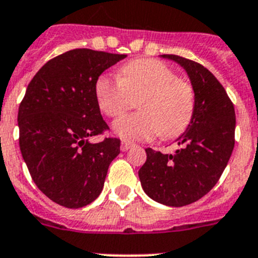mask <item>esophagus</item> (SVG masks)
Returning <instances> with one entry per match:
<instances>
[{
  "label": "esophagus",
  "instance_id": "esophagus-1",
  "mask_svg": "<svg viewBox=\"0 0 258 258\" xmlns=\"http://www.w3.org/2000/svg\"><path fill=\"white\" fill-rule=\"evenodd\" d=\"M132 145H134V144H132V143H130V142H122V144H120V151H122V152L128 151Z\"/></svg>",
  "mask_w": 258,
  "mask_h": 258
}]
</instances>
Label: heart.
I'll return each mask as SVG.
<instances>
[{"instance_id":"heart-1","label":"heart","mask_w":258,"mask_h":258,"mask_svg":"<svg viewBox=\"0 0 258 258\" xmlns=\"http://www.w3.org/2000/svg\"><path fill=\"white\" fill-rule=\"evenodd\" d=\"M98 106L110 118L134 107L139 100L140 111L122 116L113 124L124 140H147L160 134L175 139L189 127L196 110V92L187 80L163 62L140 58L123 64L119 78L107 75L96 80Z\"/></svg>"}]
</instances>
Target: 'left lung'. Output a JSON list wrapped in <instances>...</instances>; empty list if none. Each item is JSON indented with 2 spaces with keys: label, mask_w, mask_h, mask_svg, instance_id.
<instances>
[{
  "label": "left lung",
  "mask_w": 258,
  "mask_h": 258,
  "mask_svg": "<svg viewBox=\"0 0 258 258\" xmlns=\"http://www.w3.org/2000/svg\"><path fill=\"white\" fill-rule=\"evenodd\" d=\"M187 71L196 92V110L187 131L176 140L180 149L163 154L147 148L139 170L148 196L167 207L200 200L218 182L235 145V109L222 84L208 69L175 54H163Z\"/></svg>",
  "instance_id": "obj_1"
}]
</instances>
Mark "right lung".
Listing matches in <instances>:
<instances>
[{"mask_svg":"<svg viewBox=\"0 0 258 258\" xmlns=\"http://www.w3.org/2000/svg\"><path fill=\"white\" fill-rule=\"evenodd\" d=\"M126 58L73 49L46 62L19 105V147L33 182L51 201L78 209L95 201L120 140L89 139L109 130L96 98V80Z\"/></svg>","mask_w":258,"mask_h":258,"instance_id":"obj_1","label":"right lung"}]
</instances>
